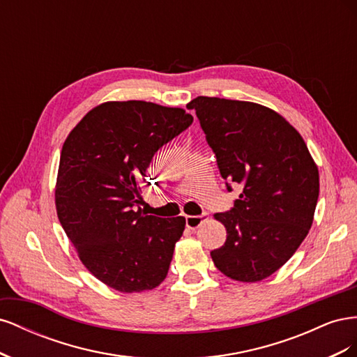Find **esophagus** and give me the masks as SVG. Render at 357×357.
<instances>
[{
	"label": "esophagus",
	"mask_w": 357,
	"mask_h": 357,
	"mask_svg": "<svg viewBox=\"0 0 357 357\" xmlns=\"http://www.w3.org/2000/svg\"><path fill=\"white\" fill-rule=\"evenodd\" d=\"M207 219L208 213H202L201 215H186V226L189 229H197Z\"/></svg>",
	"instance_id": "esophagus-1"
}]
</instances>
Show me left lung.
<instances>
[{"label": "left lung", "instance_id": "left-lung-1", "mask_svg": "<svg viewBox=\"0 0 357 357\" xmlns=\"http://www.w3.org/2000/svg\"><path fill=\"white\" fill-rule=\"evenodd\" d=\"M195 110L226 188L240 198L214 218L226 241L211 252L220 273L255 283L274 274L307 236L319 199V169L308 147L284 117L247 101L198 96Z\"/></svg>", "mask_w": 357, "mask_h": 357}]
</instances>
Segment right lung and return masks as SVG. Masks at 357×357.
<instances>
[{
    "label": "right lung",
    "instance_id": "1",
    "mask_svg": "<svg viewBox=\"0 0 357 357\" xmlns=\"http://www.w3.org/2000/svg\"><path fill=\"white\" fill-rule=\"evenodd\" d=\"M192 122L183 109L112 101L92 109L63 143L58 218L83 265L104 284L132 294L167 277L186 220L147 215L139 204L155 153Z\"/></svg>",
    "mask_w": 357,
    "mask_h": 357
}]
</instances>
